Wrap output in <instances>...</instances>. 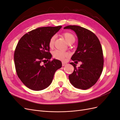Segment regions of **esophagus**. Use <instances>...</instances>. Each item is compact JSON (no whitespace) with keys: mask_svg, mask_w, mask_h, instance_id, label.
Listing matches in <instances>:
<instances>
[{"mask_svg":"<svg viewBox=\"0 0 120 120\" xmlns=\"http://www.w3.org/2000/svg\"><path fill=\"white\" fill-rule=\"evenodd\" d=\"M67 64L66 63H62V66H65V65H66Z\"/></svg>","mask_w":120,"mask_h":120,"instance_id":"obj_1","label":"esophagus"}]
</instances>
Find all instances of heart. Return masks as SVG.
I'll return each mask as SVG.
<instances>
[{"instance_id": "1", "label": "heart", "mask_w": 120, "mask_h": 120, "mask_svg": "<svg viewBox=\"0 0 120 120\" xmlns=\"http://www.w3.org/2000/svg\"><path fill=\"white\" fill-rule=\"evenodd\" d=\"M63 36L69 45L72 44V43H74L75 41V35L70 32L66 31L63 32ZM55 39V35H53L50 38L49 42V45L50 48H52L53 47ZM52 56L53 57L56 59L63 60L65 59V58L67 57L68 56V53L67 52L60 51V50H56L53 52Z\"/></svg>"}]
</instances>
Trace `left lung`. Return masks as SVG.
<instances>
[{
  "label": "left lung",
  "mask_w": 120,
  "mask_h": 120,
  "mask_svg": "<svg viewBox=\"0 0 120 120\" xmlns=\"http://www.w3.org/2000/svg\"><path fill=\"white\" fill-rule=\"evenodd\" d=\"M64 29L73 30L78 38L77 50L71 59L76 62L81 61L79 68L74 63V71L68 78L75 87L86 90L93 86L100 78L104 66L103 49L99 38L90 30L78 25H68Z\"/></svg>",
  "instance_id": "obj_1"
}]
</instances>
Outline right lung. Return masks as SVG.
Segmentation results:
<instances>
[{
	"instance_id": "add662e5",
	"label": "right lung",
	"mask_w": 120,
	"mask_h": 120,
	"mask_svg": "<svg viewBox=\"0 0 120 120\" xmlns=\"http://www.w3.org/2000/svg\"><path fill=\"white\" fill-rule=\"evenodd\" d=\"M61 27L38 28L25 34L18 42L14 53L16 72L28 88L34 90L46 88L56 71L62 66L60 60H50L52 54L49 45L50 38ZM46 60L48 62L45 63Z\"/></svg>"
}]
</instances>
